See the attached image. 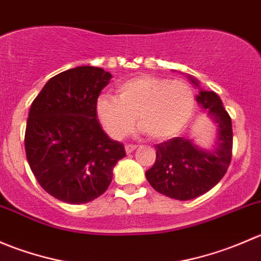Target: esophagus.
Returning <instances> with one entry per match:
<instances>
[{"label": "esophagus", "mask_w": 261, "mask_h": 261, "mask_svg": "<svg viewBox=\"0 0 261 261\" xmlns=\"http://www.w3.org/2000/svg\"><path fill=\"white\" fill-rule=\"evenodd\" d=\"M136 149V145H125V150H126V154H131V152L134 151V150Z\"/></svg>", "instance_id": "obj_1"}]
</instances>
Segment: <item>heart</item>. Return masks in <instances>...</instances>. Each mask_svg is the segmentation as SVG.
<instances>
[{"instance_id": "1", "label": "heart", "mask_w": 261, "mask_h": 261, "mask_svg": "<svg viewBox=\"0 0 261 261\" xmlns=\"http://www.w3.org/2000/svg\"><path fill=\"white\" fill-rule=\"evenodd\" d=\"M117 97L102 93L96 99V115L103 130L115 140L140 126L154 140H168L180 133L194 111V92L187 82L138 75L120 84Z\"/></svg>"}]
</instances>
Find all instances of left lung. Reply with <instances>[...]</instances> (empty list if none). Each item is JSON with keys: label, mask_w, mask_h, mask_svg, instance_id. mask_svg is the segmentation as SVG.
I'll use <instances>...</instances> for the list:
<instances>
[{"label": "left lung", "mask_w": 261, "mask_h": 261, "mask_svg": "<svg viewBox=\"0 0 261 261\" xmlns=\"http://www.w3.org/2000/svg\"><path fill=\"white\" fill-rule=\"evenodd\" d=\"M187 77L199 91L197 103L215 125V140L211 147L186 138L158 144L156 160L145 173L155 191L179 201L197 198L213 188L227 172L232 155V123L222 101L213 91L201 88L198 80Z\"/></svg>", "instance_id": "1"}]
</instances>
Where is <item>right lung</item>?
Masks as SVG:
<instances>
[{"label":"right lung","instance_id":"1","mask_svg":"<svg viewBox=\"0 0 261 261\" xmlns=\"http://www.w3.org/2000/svg\"><path fill=\"white\" fill-rule=\"evenodd\" d=\"M111 73L82 65L50 78L29 112L28 163L39 184L65 203H88L106 192L112 170L126 156L96 115V99Z\"/></svg>","mask_w":261,"mask_h":261}]
</instances>
